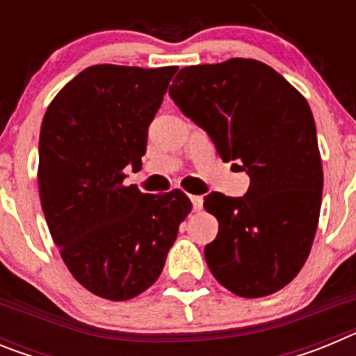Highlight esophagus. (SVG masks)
Wrapping results in <instances>:
<instances>
[{
	"label": "esophagus",
	"mask_w": 356,
	"mask_h": 356,
	"mask_svg": "<svg viewBox=\"0 0 356 356\" xmlns=\"http://www.w3.org/2000/svg\"><path fill=\"white\" fill-rule=\"evenodd\" d=\"M188 197H191V201H193V209L201 210V207H203V196H188Z\"/></svg>",
	"instance_id": "esophagus-1"
}]
</instances>
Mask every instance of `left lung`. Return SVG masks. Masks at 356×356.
<instances>
[{
  "mask_svg": "<svg viewBox=\"0 0 356 356\" xmlns=\"http://www.w3.org/2000/svg\"><path fill=\"white\" fill-rule=\"evenodd\" d=\"M176 106L207 131L225 162L250 176L241 197L205 196L217 217L205 260L242 298L284 289L307 262L323 197L316 122L307 99L264 62L232 58L180 69L169 87Z\"/></svg>",
  "mask_w": 356,
  "mask_h": 356,
  "instance_id": "obj_1",
  "label": "left lung"
}]
</instances>
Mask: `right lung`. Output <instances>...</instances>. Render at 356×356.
<instances>
[{
	"instance_id": "1",
	"label": "right lung",
	"mask_w": 356,
	"mask_h": 356,
	"mask_svg": "<svg viewBox=\"0 0 356 356\" xmlns=\"http://www.w3.org/2000/svg\"><path fill=\"white\" fill-rule=\"evenodd\" d=\"M178 67L99 64L48 106L39 139V194L49 234L78 284L110 301L155 284L193 205L181 191L124 187L143 165L147 128Z\"/></svg>"
}]
</instances>
